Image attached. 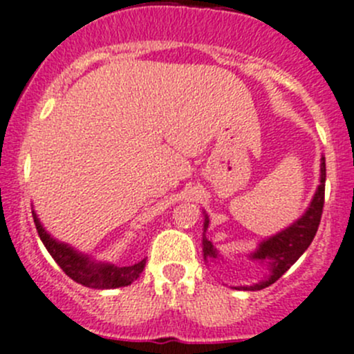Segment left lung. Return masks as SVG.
Listing matches in <instances>:
<instances>
[{
  "label": "left lung",
  "instance_id": "left-lung-1",
  "mask_svg": "<svg viewBox=\"0 0 354 354\" xmlns=\"http://www.w3.org/2000/svg\"><path fill=\"white\" fill-rule=\"evenodd\" d=\"M325 158H322V163H319V184L316 187L315 196H313L311 203L306 208L304 214L297 221L292 222L288 227L281 230L280 233H276L272 236L262 240L259 243V247L252 254L247 255L250 261L268 266L269 274H266L257 283L243 285V287L234 288H238V290H262V288L269 287L278 278H281L290 269V266L308 250L316 231H318L319 218H322L323 203H325ZM203 215V240H201V245H203V259L207 264L208 262H212V264H221V262H224V257L218 254L214 243L205 236V233L208 230V222L210 221H208L207 214Z\"/></svg>",
  "mask_w": 354,
  "mask_h": 354
}]
</instances>
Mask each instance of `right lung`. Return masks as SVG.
<instances>
[{"instance_id": "obj_1", "label": "right lung", "mask_w": 354, "mask_h": 354, "mask_svg": "<svg viewBox=\"0 0 354 354\" xmlns=\"http://www.w3.org/2000/svg\"><path fill=\"white\" fill-rule=\"evenodd\" d=\"M32 218H35L39 238H41L43 245L46 247L48 254L53 257V261L60 266V269L69 276L71 280L83 285V287L95 288V290L127 287L132 281H136L140 276V272L144 271L146 259H142V261L133 266H124V268L109 264V262L95 261L90 255L73 248L71 245L55 240L43 227V224L39 222L35 210H32Z\"/></svg>"}]
</instances>
